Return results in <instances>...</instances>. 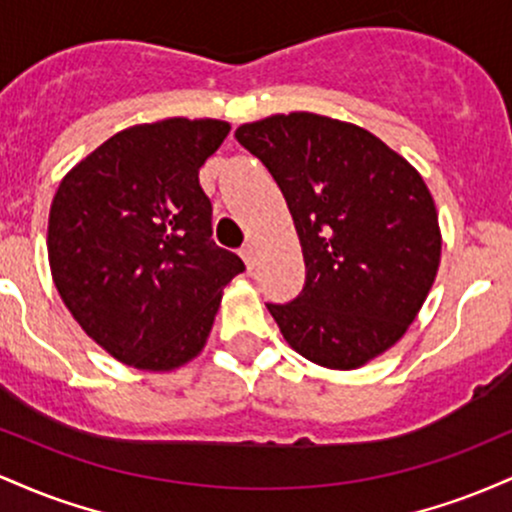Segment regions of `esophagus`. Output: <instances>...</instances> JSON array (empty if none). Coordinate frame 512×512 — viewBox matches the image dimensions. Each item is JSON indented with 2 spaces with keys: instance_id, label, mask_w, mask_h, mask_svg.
I'll use <instances>...</instances> for the list:
<instances>
[{
  "instance_id": "obj_1",
  "label": "esophagus",
  "mask_w": 512,
  "mask_h": 512,
  "mask_svg": "<svg viewBox=\"0 0 512 512\" xmlns=\"http://www.w3.org/2000/svg\"><path fill=\"white\" fill-rule=\"evenodd\" d=\"M240 257H243L245 267H248V269H255V262H257V252H255V245H252V243L245 245V248L240 250Z\"/></svg>"
}]
</instances>
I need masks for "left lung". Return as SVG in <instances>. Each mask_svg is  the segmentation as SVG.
Wrapping results in <instances>:
<instances>
[{
    "mask_svg": "<svg viewBox=\"0 0 512 512\" xmlns=\"http://www.w3.org/2000/svg\"><path fill=\"white\" fill-rule=\"evenodd\" d=\"M284 192L305 260L291 303H267L291 349L354 370L395 346L440 264L438 211L424 178L383 139L315 113L236 129Z\"/></svg>",
    "mask_w": 512,
    "mask_h": 512,
    "instance_id": "obj_1",
    "label": "left lung"
}]
</instances>
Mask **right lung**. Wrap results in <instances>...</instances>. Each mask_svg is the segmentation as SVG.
<instances>
[{
	"label": "right lung",
	"instance_id": "right-lung-1",
	"mask_svg": "<svg viewBox=\"0 0 512 512\" xmlns=\"http://www.w3.org/2000/svg\"><path fill=\"white\" fill-rule=\"evenodd\" d=\"M223 120L168 117L113 134L64 175L50 207L52 281L120 363L175 370L207 344L223 286L245 269L211 240L199 168Z\"/></svg>",
	"mask_w": 512,
	"mask_h": 512
}]
</instances>
